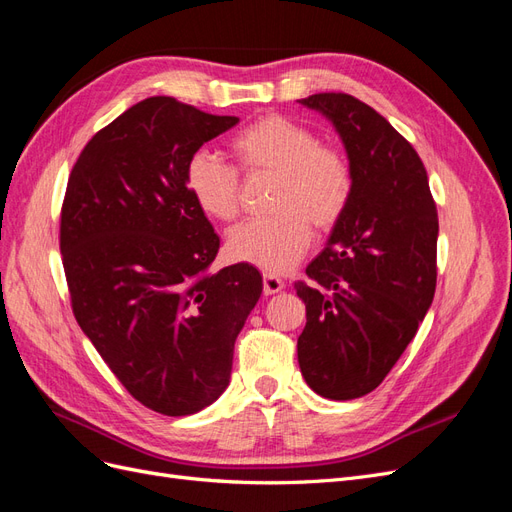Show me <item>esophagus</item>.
Returning a JSON list of instances; mask_svg holds the SVG:
<instances>
[{
  "label": "esophagus",
  "mask_w": 512,
  "mask_h": 512,
  "mask_svg": "<svg viewBox=\"0 0 512 512\" xmlns=\"http://www.w3.org/2000/svg\"><path fill=\"white\" fill-rule=\"evenodd\" d=\"M284 286H286V284H284L277 275H273V273H265V275H262V288H265L267 297H269V294L282 292Z\"/></svg>",
  "instance_id": "1"
}]
</instances>
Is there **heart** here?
<instances>
[{"label": "heart", "mask_w": 512, "mask_h": 512, "mask_svg": "<svg viewBox=\"0 0 512 512\" xmlns=\"http://www.w3.org/2000/svg\"><path fill=\"white\" fill-rule=\"evenodd\" d=\"M230 149L247 175H273L271 218L245 222L228 232V254L284 273L309 250L314 228L331 230L348 209L352 168L342 151L318 143L303 123L265 115L232 136ZM185 188L207 218L230 222L239 215V175L213 153L200 149L185 164Z\"/></svg>", "instance_id": "1"}]
</instances>
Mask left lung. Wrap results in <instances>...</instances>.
<instances>
[{
	"label": "left lung",
	"instance_id": "obj_1",
	"mask_svg": "<svg viewBox=\"0 0 512 512\" xmlns=\"http://www.w3.org/2000/svg\"><path fill=\"white\" fill-rule=\"evenodd\" d=\"M327 117L352 168V196L297 282L307 309L299 367L309 389L346 401L371 393L414 339L436 292L438 211L414 147L348 94L299 100Z\"/></svg>",
	"mask_w": 512,
	"mask_h": 512
}]
</instances>
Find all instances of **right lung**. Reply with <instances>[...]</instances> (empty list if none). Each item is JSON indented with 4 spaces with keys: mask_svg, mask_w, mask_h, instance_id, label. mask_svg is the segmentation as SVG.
<instances>
[{
    "mask_svg": "<svg viewBox=\"0 0 512 512\" xmlns=\"http://www.w3.org/2000/svg\"><path fill=\"white\" fill-rule=\"evenodd\" d=\"M237 123L168 96L138 102L85 145L61 207L76 322L128 393L166 416L226 391L262 292L247 262L209 273L220 237L183 179L192 153Z\"/></svg>",
    "mask_w": 512,
    "mask_h": 512,
    "instance_id": "obj_1",
    "label": "right lung"
}]
</instances>
